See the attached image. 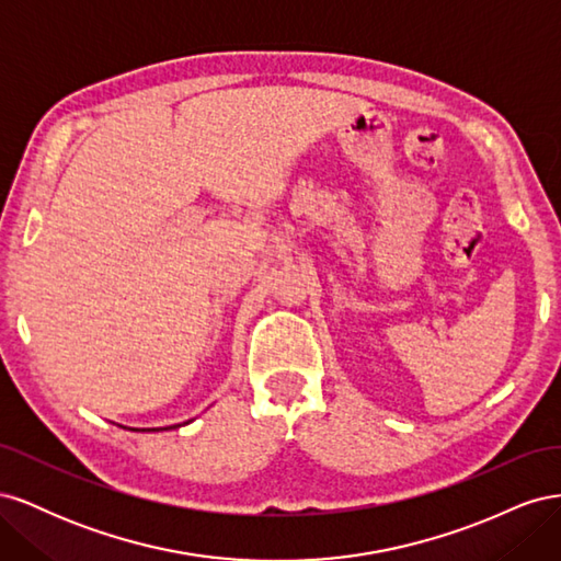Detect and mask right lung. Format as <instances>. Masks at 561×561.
<instances>
[{
	"label": "right lung",
	"instance_id": "right-lung-1",
	"mask_svg": "<svg viewBox=\"0 0 561 561\" xmlns=\"http://www.w3.org/2000/svg\"><path fill=\"white\" fill-rule=\"evenodd\" d=\"M186 423H190V421H186ZM171 428H180V426H171ZM151 431H165V428H151Z\"/></svg>",
	"mask_w": 561,
	"mask_h": 561
}]
</instances>
